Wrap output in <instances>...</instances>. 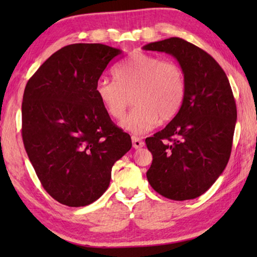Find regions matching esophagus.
<instances>
[{
    "label": "esophagus",
    "instance_id": "obj_1",
    "mask_svg": "<svg viewBox=\"0 0 257 257\" xmlns=\"http://www.w3.org/2000/svg\"><path fill=\"white\" fill-rule=\"evenodd\" d=\"M132 141H133V146H134V149H136V150H138V149H142V147L145 145V143L143 142L141 138H138V137H135V136H133V137H132Z\"/></svg>",
    "mask_w": 257,
    "mask_h": 257
}]
</instances>
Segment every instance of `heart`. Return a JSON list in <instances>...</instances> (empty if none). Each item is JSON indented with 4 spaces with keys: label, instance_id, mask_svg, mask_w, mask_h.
Masks as SVG:
<instances>
[{
    "label": "heart",
    "instance_id": "heart-1",
    "mask_svg": "<svg viewBox=\"0 0 257 257\" xmlns=\"http://www.w3.org/2000/svg\"><path fill=\"white\" fill-rule=\"evenodd\" d=\"M114 80L99 79L95 95L108 115L119 120L133 97L135 107L121 127L135 135L150 132L161 120L169 121L180 111L186 97V78L175 61L135 52L113 71Z\"/></svg>",
    "mask_w": 257,
    "mask_h": 257
}]
</instances>
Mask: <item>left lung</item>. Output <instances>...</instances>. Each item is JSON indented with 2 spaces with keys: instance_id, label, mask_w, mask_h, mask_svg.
<instances>
[{
  "instance_id": "obj_1",
  "label": "left lung",
  "mask_w": 257,
  "mask_h": 257,
  "mask_svg": "<svg viewBox=\"0 0 257 257\" xmlns=\"http://www.w3.org/2000/svg\"><path fill=\"white\" fill-rule=\"evenodd\" d=\"M143 49L175 56L187 88L178 114L146 138L153 155L147 180L155 191L173 201L196 198L214 184L231 154L237 120L231 86L210 54L182 38L150 43Z\"/></svg>"
}]
</instances>
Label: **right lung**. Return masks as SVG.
I'll list each match as a JSON object with an SVG mask.
<instances>
[{"label":"right lung","instance_id":"obj_1","mask_svg":"<svg viewBox=\"0 0 257 257\" xmlns=\"http://www.w3.org/2000/svg\"><path fill=\"white\" fill-rule=\"evenodd\" d=\"M120 54L104 44L67 45L26 85L25 150L42 186L63 205L86 206L101 197L113 164L132 149V138L95 95L99 77Z\"/></svg>","mask_w":257,"mask_h":257}]
</instances>
